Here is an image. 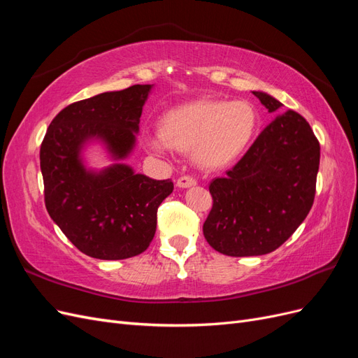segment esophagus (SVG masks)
<instances>
[{
    "label": "esophagus",
    "mask_w": 358,
    "mask_h": 358,
    "mask_svg": "<svg viewBox=\"0 0 358 358\" xmlns=\"http://www.w3.org/2000/svg\"><path fill=\"white\" fill-rule=\"evenodd\" d=\"M176 185H178L179 188H189V187L197 185V180L194 179L192 176H180V178L178 179Z\"/></svg>",
    "instance_id": "1"
}]
</instances>
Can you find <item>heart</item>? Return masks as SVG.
<instances>
[{
  "label": "heart",
  "mask_w": 358,
  "mask_h": 358,
  "mask_svg": "<svg viewBox=\"0 0 358 358\" xmlns=\"http://www.w3.org/2000/svg\"><path fill=\"white\" fill-rule=\"evenodd\" d=\"M258 121L254 106L246 101L196 100L162 116L159 133L148 134L146 146L161 155L170 148L192 150V159L200 167L220 170L245 154Z\"/></svg>",
  "instance_id": "1"
}]
</instances>
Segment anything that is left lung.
Here are the masks:
<instances>
[{
    "mask_svg": "<svg viewBox=\"0 0 358 358\" xmlns=\"http://www.w3.org/2000/svg\"><path fill=\"white\" fill-rule=\"evenodd\" d=\"M273 113L282 103L252 91ZM320 143L294 110L278 115L224 178L210 182L212 210L203 224L208 243L224 255L275 251L308 216L315 199Z\"/></svg>",
    "mask_w": 358,
    "mask_h": 358,
    "instance_id": "obj_1",
    "label": "left lung"
}]
</instances>
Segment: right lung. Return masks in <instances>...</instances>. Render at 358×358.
Listing matches in <instances>:
<instances>
[{"instance_id":"add662e5","label":"right lung","mask_w":358,"mask_h":358,"mask_svg":"<svg viewBox=\"0 0 358 358\" xmlns=\"http://www.w3.org/2000/svg\"><path fill=\"white\" fill-rule=\"evenodd\" d=\"M154 85H133L76 101L50 122L40 148L46 209L80 252L125 259L146 251L157 230V210L173 192L124 164L136 146L140 116ZM101 143L117 162L86 169L83 149Z\"/></svg>"}]
</instances>
